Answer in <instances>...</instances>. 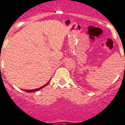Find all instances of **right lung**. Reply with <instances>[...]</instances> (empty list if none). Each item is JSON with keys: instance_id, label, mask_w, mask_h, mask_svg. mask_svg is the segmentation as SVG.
I'll use <instances>...</instances> for the list:
<instances>
[{"instance_id": "1", "label": "right lung", "mask_w": 125, "mask_h": 125, "mask_svg": "<svg viewBox=\"0 0 125 125\" xmlns=\"http://www.w3.org/2000/svg\"><path fill=\"white\" fill-rule=\"evenodd\" d=\"M48 83H49V82H48L47 83H46V84H45V85H43V86H42V87H40V88L36 89H32V90H25V91H26V92H28V93H31V92H34V91H37L40 90L41 89H42V88H43V87H45V86H46V85H47V84H48Z\"/></svg>"}]
</instances>
